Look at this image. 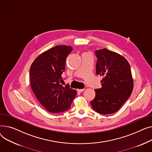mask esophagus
I'll return each instance as SVG.
<instances>
[{
  "instance_id": "obj_1",
  "label": "esophagus",
  "mask_w": 152,
  "mask_h": 152,
  "mask_svg": "<svg viewBox=\"0 0 152 152\" xmlns=\"http://www.w3.org/2000/svg\"><path fill=\"white\" fill-rule=\"evenodd\" d=\"M84 90H85V89H78L77 91L79 92V93H82V92H83L84 91Z\"/></svg>"
}]
</instances>
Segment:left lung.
I'll return each instance as SVG.
<instances>
[{
  "label": "left lung",
  "instance_id": "obj_1",
  "mask_svg": "<svg viewBox=\"0 0 152 152\" xmlns=\"http://www.w3.org/2000/svg\"><path fill=\"white\" fill-rule=\"evenodd\" d=\"M97 58V75L104 76L102 88L95 90L96 96L91 101L93 109L102 115L118 111L131 96L133 80L128 61L118 53L106 48L95 51Z\"/></svg>",
  "mask_w": 152,
  "mask_h": 152
}]
</instances>
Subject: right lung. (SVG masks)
I'll return each instance as SVG.
<instances>
[{"mask_svg": "<svg viewBox=\"0 0 152 152\" xmlns=\"http://www.w3.org/2000/svg\"><path fill=\"white\" fill-rule=\"evenodd\" d=\"M72 48L58 45L42 53L30 68V83L40 103L53 113L67 110L77 94L75 90L61 84L66 60Z\"/></svg>", "mask_w": 152, "mask_h": 152, "instance_id": "1", "label": "right lung"}]
</instances>
